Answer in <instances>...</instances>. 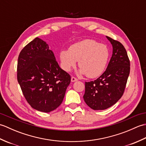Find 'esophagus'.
Instances as JSON below:
<instances>
[{
	"instance_id": "34e87169",
	"label": "esophagus",
	"mask_w": 146,
	"mask_h": 146,
	"mask_svg": "<svg viewBox=\"0 0 146 146\" xmlns=\"http://www.w3.org/2000/svg\"><path fill=\"white\" fill-rule=\"evenodd\" d=\"M77 80H78V79H77L76 78H75V77H74V76H72V77H71V81L72 82H76V81H77Z\"/></svg>"
}]
</instances>
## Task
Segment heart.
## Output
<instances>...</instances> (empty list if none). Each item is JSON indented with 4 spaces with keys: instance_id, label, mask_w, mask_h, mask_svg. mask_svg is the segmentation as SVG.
I'll list each match as a JSON object with an SVG mask.
<instances>
[{
    "instance_id": "1",
    "label": "heart",
    "mask_w": 146,
    "mask_h": 146,
    "mask_svg": "<svg viewBox=\"0 0 146 146\" xmlns=\"http://www.w3.org/2000/svg\"><path fill=\"white\" fill-rule=\"evenodd\" d=\"M110 57L108 47L93 39H85L71 45L69 50H63L60 59L63 69L70 71L77 61L78 73L93 78L100 76L106 68Z\"/></svg>"
}]
</instances>
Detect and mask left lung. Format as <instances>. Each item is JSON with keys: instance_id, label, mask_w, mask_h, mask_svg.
<instances>
[{"instance_id": "left-lung-1", "label": "left lung", "mask_w": 146, "mask_h": 146, "mask_svg": "<svg viewBox=\"0 0 146 146\" xmlns=\"http://www.w3.org/2000/svg\"><path fill=\"white\" fill-rule=\"evenodd\" d=\"M106 37L113 48L107 69L95 81L85 82L83 99L95 110L107 109L119 101L124 92L130 73V61L124 46Z\"/></svg>"}]
</instances>
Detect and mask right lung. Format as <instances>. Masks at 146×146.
<instances>
[{
    "label": "right lung",
    "instance_id": "obj_1",
    "mask_svg": "<svg viewBox=\"0 0 146 146\" xmlns=\"http://www.w3.org/2000/svg\"><path fill=\"white\" fill-rule=\"evenodd\" d=\"M17 71L23 94L33 108L48 113L61 105L71 76L59 66L45 41L36 38L22 49Z\"/></svg>",
    "mask_w": 146,
    "mask_h": 146
}]
</instances>
